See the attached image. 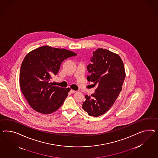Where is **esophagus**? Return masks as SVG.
<instances>
[{
  "label": "esophagus",
  "mask_w": 158,
  "mask_h": 158,
  "mask_svg": "<svg viewBox=\"0 0 158 158\" xmlns=\"http://www.w3.org/2000/svg\"><path fill=\"white\" fill-rule=\"evenodd\" d=\"M76 92H77V91H75V90H70V93H72V94H73V93H76Z\"/></svg>",
  "instance_id": "esophagus-1"
}]
</instances>
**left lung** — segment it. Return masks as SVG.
<instances>
[{
    "label": "left lung",
    "instance_id": "8db88e82",
    "mask_svg": "<svg viewBox=\"0 0 158 158\" xmlns=\"http://www.w3.org/2000/svg\"><path fill=\"white\" fill-rule=\"evenodd\" d=\"M87 66L89 81L98 85L94 94L85 95L82 108L91 116L105 114L118 97L125 77L124 63L119 56L105 49L99 48L93 52Z\"/></svg>",
    "mask_w": 158,
    "mask_h": 158
}]
</instances>
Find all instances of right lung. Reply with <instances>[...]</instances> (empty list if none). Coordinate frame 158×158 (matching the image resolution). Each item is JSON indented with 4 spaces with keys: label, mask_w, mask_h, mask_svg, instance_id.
I'll return each instance as SVG.
<instances>
[{
    "label": "right lung",
    "mask_w": 158,
    "mask_h": 158,
    "mask_svg": "<svg viewBox=\"0 0 158 158\" xmlns=\"http://www.w3.org/2000/svg\"><path fill=\"white\" fill-rule=\"evenodd\" d=\"M77 55L73 52L48 46L40 47L26 56L19 73V84L26 99L34 110L43 114L56 111L64 102L70 89L53 85L64 60Z\"/></svg>",
    "instance_id": "obj_1"
}]
</instances>
